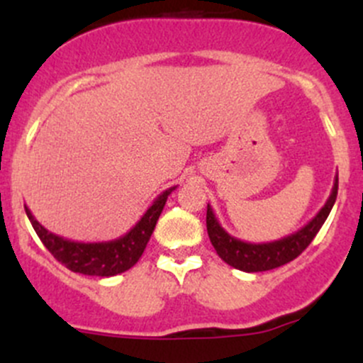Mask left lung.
Returning a JSON list of instances; mask_svg holds the SVG:
<instances>
[{
  "mask_svg": "<svg viewBox=\"0 0 363 363\" xmlns=\"http://www.w3.org/2000/svg\"><path fill=\"white\" fill-rule=\"evenodd\" d=\"M337 188H339V177L335 175L334 188H332L330 196L325 202L323 207L320 208L316 216L311 219L307 225L296 230L291 235L283 237L279 240H272V242H246L237 237L230 235L221 223L216 218L214 211L211 205L207 203V233L211 239L212 246L223 262L228 263L233 269H239L242 272H263V270H272L277 267L284 265V263L291 262L300 255L316 237L323 223L327 221L328 214H330L332 207H334L335 199H337Z\"/></svg>",
  "mask_w": 363,
  "mask_h": 363,
  "instance_id": "1",
  "label": "left lung"
}]
</instances>
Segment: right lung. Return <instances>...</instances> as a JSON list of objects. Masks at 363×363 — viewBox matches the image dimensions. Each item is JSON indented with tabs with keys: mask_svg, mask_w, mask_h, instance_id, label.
<instances>
[{
	"mask_svg": "<svg viewBox=\"0 0 363 363\" xmlns=\"http://www.w3.org/2000/svg\"><path fill=\"white\" fill-rule=\"evenodd\" d=\"M177 186L164 189L158 199H155L151 207L145 211V214L138 219V223L130 232L113 240H105V242H77V240L56 235L36 221L28 205H24V208L36 235L40 237L43 246L52 252L57 262L63 263L72 272L84 274V276L111 277L126 272L138 262L152 232H155V226L164 203H167L168 195Z\"/></svg>",
	"mask_w": 363,
	"mask_h": 363,
	"instance_id": "1",
	"label": "right lung"
}]
</instances>
